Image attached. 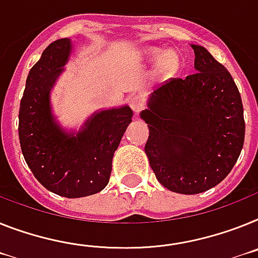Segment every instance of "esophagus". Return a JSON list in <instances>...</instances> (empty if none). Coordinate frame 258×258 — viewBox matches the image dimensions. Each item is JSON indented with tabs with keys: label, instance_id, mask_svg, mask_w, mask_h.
Returning <instances> with one entry per match:
<instances>
[{
	"label": "esophagus",
	"instance_id": "esophagus-1",
	"mask_svg": "<svg viewBox=\"0 0 258 258\" xmlns=\"http://www.w3.org/2000/svg\"><path fill=\"white\" fill-rule=\"evenodd\" d=\"M130 106H131V109L134 110V112L139 114V112L144 109V99L140 96L133 97V98L130 99Z\"/></svg>",
	"mask_w": 258,
	"mask_h": 258
}]
</instances>
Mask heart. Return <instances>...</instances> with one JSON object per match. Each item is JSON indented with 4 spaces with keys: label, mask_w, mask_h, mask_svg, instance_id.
<instances>
[{
    "label": "heart",
    "mask_w": 258,
    "mask_h": 258,
    "mask_svg": "<svg viewBox=\"0 0 258 258\" xmlns=\"http://www.w3.org/2000/svg\"><path fill=\"white\" fill-rule=\"evenodd\" d=\"M147 53H148V56H159L160 51L156 48H151ZM176 66H177V56L174 55L173 52L165 51V52H162L161 55H160V67H161L162 69H168V71H170V69L176 68Z\"/></svg>",
    "instance_id": "b5f03b06"
}]
</instances>
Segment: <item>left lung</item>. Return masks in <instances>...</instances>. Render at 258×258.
<instances>
[{"label":"left lung","instance_id":"obj_1","mask_svg":"<svg viewBox=\"0 0 258 258\" xmlns=\"http://www.w3.org/2000/svg\"><path fill=\"white\" fill-rule=\"evenodd\" d=\"M196 72L151 94L140 116L149 128L144 151L170 191L198 194L228 176L244 144L245 122L232 76L205 47L191 44Z\"/></svg>","mask_w":258,"mask_h":258}]
</instances>
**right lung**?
<instances>
[{"label": "right lung", "mask_w": 258, "mask_h": 258, "mask_svg": "<svg viewBox=\"0 0 258 258\" xmlns=\"http://www.w3.org/2000/svg\"><path fill=\"white\" fill-rule=\"evenodd\" d=\"M72 51L71 39H59L32 67L19 107V143L39 182L66 198L99 192L109 183L114 152L133 110L128 106L97 111L77 134H68L52 115L49 92Z\"/></svg>", "instance_id": "add662e5"}]
</instances>
